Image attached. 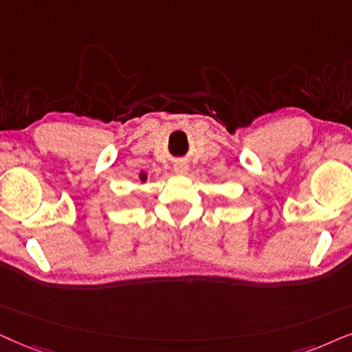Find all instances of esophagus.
Masks as SVG:
<instances>
[{
	"label": "esophagus",
	"instance_id": "34e87169",
	"mask_svg": "<svg viewBox=\"0 0 352 352\" xmlns=\"http://www.w3.org/2000/svg\"><path fill=\"white\" fill-rule=\"evenodd\" d=\"M173 170H175V173H179V175H185V173L188 172V164H186V162H177L175 166H173Z\"/></svg>",
	"mask_w": 352,
	"mask_h": 352
}]
</instances>
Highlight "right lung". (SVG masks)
Instances as JSON below:
<instances>
[{"label": "right lung", "mask_w": 352, "mask_h": 352, "mask_svg": "<svg viewBox=\"0 0 352 352\" xmlns=\"http://www.w3.org/2000/svg\"><path fill=\"white\" fill-rule=\"evenodd\" d=\"M146 179H148V173L144 172V170L140 172V180H142V184H144V182H146Z\"/></svg>", "instance_id": "obj_1"}]
</instances>
